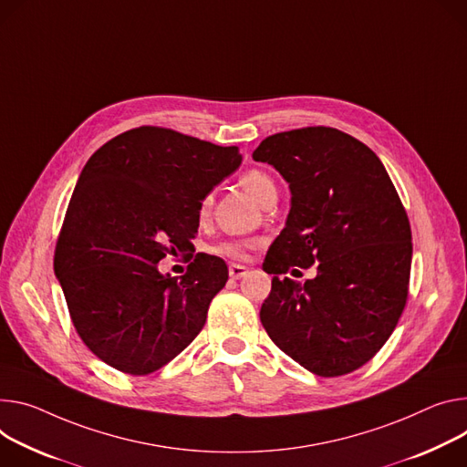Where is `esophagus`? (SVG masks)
I'll return each mask as SVG.
<instances>
[{
  "label": "esophagus",
  "instance_id": "1",
  "mask_svg": "<svg viewBox=\"0 0 467 467\" xmlns=\"http://www.w3.org/2000/svg\"><path fill=\"white\" fill-rule=\"evenodd\" d=\"M245 274H247V268L242 266V265H231V266H229V275H231V279H242Z\"/></svg>",
  "mask_w": 467,
  "mask_h": 467
}]
</instances>
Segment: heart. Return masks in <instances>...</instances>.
I'll use <instances>...</instances> for the list:
<instances>
[{"instance_id": "obj_1", "label": "heart", "mask_w": 467, "mask_h": 467, "mask_svg": "<svg viewBox=\"0 0 467 467\" xmlns=\"http://www.w3.org/2000/svg\"><path fill=\"white\" fill-rule=\"evenodd\" d=\"M242 188L255 199L257 202H265L270 195H275V182L272 181L270 175H266L261 169H249L242 177H240ZM210 206H212V195H204L201 204H199V216L204 220L210 214ZM255 245L253 240H225L214 247V253L229 259H245L247 251Z\"/></svg>"}]
</instances>
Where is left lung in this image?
<instances>
[{"mask_svg": "<svg viewBox=\"0 0 467 467\" xmlns=\"http://www.w3.org/2000/svg\"><path fill=\"white\" fill-rule=\"evenodd\" d=\"M288 182L286 225L263 263L274 274L261 307L272 341L313 374H348L386 345L406 307L411 229L379 158L329 129L268 136L253 152ZM317 265V277H285Z\"/></svg>", "mask_w": 467, "mask_h": 467, "instance_id": "1", "label": "left lung"}]
</instances>
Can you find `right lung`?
Here are the masks:
<instances>
[{"instance_id":"add662e5","label":"right lung","mask_w":467,"mask_h":467,"mask_svg":"<svg viewBox=\"0 0 467 467\" xmlns=\"http://www.w3.org/2000/svg\"><path fill=\"white\" fill-rule=\"evenodd\" d=\"M242 163L238 147L140 126L83 167L56 244L54 272L72 324L109 367L145 376L199 335L227 265L197 253L186 274L158 263L192 247L202 197Z\"/></svg>"}]
</instances>
